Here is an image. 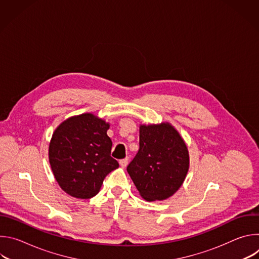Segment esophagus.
Masks as SVG:
<instances>
[{"label": "esophagus", "mask_w": 259, "mask_h": 259, "mask_svg": "<svg viewBox=\"0 0 259 259\" xmlns=\"http://www.w3.org/2000/svg\"><path fill=\"white\" fill-rule=\"evenodd\" d=\"M128 161H129V158L127 157V158H125V159H122V160H120V165H121V167H126L127 166V164H128Z\"/></svg>", "instance_id": "esophagus-1"}]
</instances>
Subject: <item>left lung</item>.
<instances>
[{"instance_id": "obj_1", "label": "left lung", "mask_w": 259, "mask_h": 259, "mask_svg": "<svg viewBox=\"0 0 259 259\" xmlns=\"http://www.w3.org/2000/svg\"><path fill=\"white\" fill-rule=\"evenodd\" d=\"M188 170V147L171 125L140 126L139 150L127 171L143 199H168L181 187Z\"/></svg>"}]
</instances>
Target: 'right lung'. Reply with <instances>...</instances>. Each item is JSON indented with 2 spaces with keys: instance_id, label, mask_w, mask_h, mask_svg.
Listing matches in <instances>:
<instances>
[{
  "instance_id": "add662e5",
  "label": "right lung",
  "mask_w": 259,
  "mask_h": 259,
  "mask_svg": "<svg viewBox=\"0 0 259 259\" xmlns=\"http://www.w3.org/2000/svg\"><path fill=\"white\" fill-rule=\"evenodd\" d=\"M109 125L92 114L72 117L52 135L49 161L59 187L69 196L90 199L97 195L105 176L119 167L110 157Z\"/></svg>"
}]
</instances>
